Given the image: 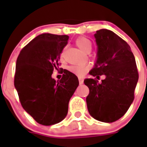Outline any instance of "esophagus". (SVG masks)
Instances as JSON below:
<instances>
[{
    "label": "esophagus",
    "instance_id": "esophagus-1",
    "mask_svg": "<svg viewBox=\"0 0 147 147\" xmlns=\"http://www.w3.org/2000/svg\"><path fill=\"white\" fill-rule=\"evenodd\" d=\"M79 82H80V85H82L83 82H84V80H83L82 78L80 77L79 78Z\"/></svg>",
    "mask_w": 147,
    "mask_h": 147
}]
</instances>
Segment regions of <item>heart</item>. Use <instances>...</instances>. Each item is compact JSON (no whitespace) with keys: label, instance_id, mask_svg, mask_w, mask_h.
<instances>
[{"label":"heart","instance_id":"b5f03b06","mask_svg":"<svg viewBox=\"0 0 147 147\" xmlns=\"http://www.w3.org/2000/svg\"><path fill=\"white\" fill-rule=\"evenodd\" d=\"M76 44L78 47L85 52H89L92 49V42L89 39L81 37L76 40ZM90 67L87 65H72L69 67V70L79 76H82L88 72Z\"/></svg>","mask_w":147,"mask_h":147}]
</instances>
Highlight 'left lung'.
Listing matches in <instances>:
<instances>
[{
	"label": "left lung",
	"mask_w": 147,
	"mask_h": 147,
	"mask_svg": "<svg viewBox=\"0 0 147 147\" xmlns=\"http://www.w3.org/2000/svg\"><path fill=\"white\" fill-rule=\"evenodd\" d=\"M94 36L98 45L97 62L89 74L97 79L105 75V79L100 83L96 78L84 80L90 90L87 106L95 119L111 123L121 119L133 102L138 72L125 40L107 29L98 30Z\"/></svg>",
	"instance_id": "8db88e82"
}]
</instances>
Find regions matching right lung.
I'll list each match as a JSON object with an SVG mask.
<instances>
[{
    "label": "right lung",
    "instance_id": "1",
    "mask_svg": "<svg viewBox=\"0 0 147 147\" xmlns=\"http://www.w3.org/2000/svg\"><path fill=\"white\" fill-rule=\"evenodd\" d=\"M68 39L67 35L40 34L22 49L17 59L14 84L20 104L42 125L57 124L65 118L79 85L77 76L61 67L62 79L56 82L51 78Z\"/></svg>",
    "mask_w": 147,
    "mask_h": 147
}]
</instances>
